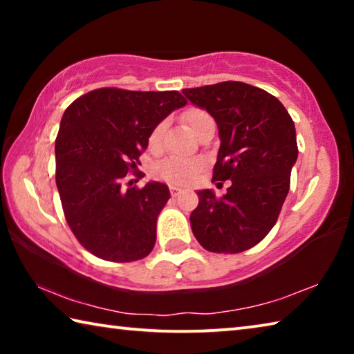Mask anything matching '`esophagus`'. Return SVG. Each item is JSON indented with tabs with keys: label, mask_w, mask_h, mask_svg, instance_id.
<instances>
[{
	"label": "esophagus",
	"mask_w": 354,
	"mask_h": 354,
	"mask_svg": "<svg viewBox=\"0 0 354 354\" xmlns=\"http://www.w3.org/2000/svg\"><path fill=\"white\" fill-rule=\"evenodd\" d=\"M170 192H171V196H178L181 194V189L176 187V185H170Z\"/></svg>",
	"instance_id": "34e87169"
}]
</instances>
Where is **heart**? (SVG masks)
<instances>
[{"mask_svg":"<svg viewBox=\"0 0 354 354\" xmlns=\"http://www.w3.org/2000/svg\"><path fill=\"white\" fill-rule=\"evenodd\" d=\"M209 113L203 109H190L184 113V120L187 127L195 133L203 122L209 120ZM165 129V123H159L151 134H149L148 143L151 148H158L162 140ZM203 169V162L198 159H179V158H167L153 167V175L170 184L187 185L194 181L196 173Z\"/></svg>","mask_w":354,"mask_h":354,"instance_id":"1","label":"heart"}]
</instances>
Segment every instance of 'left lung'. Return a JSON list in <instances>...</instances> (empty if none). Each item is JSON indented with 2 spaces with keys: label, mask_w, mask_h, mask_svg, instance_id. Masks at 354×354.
<instances>
[{
  "label": "left lung",
  "mask_w": 354,
  "mask_h": 354,
  "mask_svg": "<svg viewBox=\"0 0 354 354\" xmlns=\"http://www.w3.org/2000/svg\"><path fill=\"white\" fill-rule=\"evenodd\" d=\"M183 93L218 127L212 181H231L220 198L211 189L196 192L200 203L190 214L194 236L212 253L253 248L277 223L289 194L298 158L295 124L278 98L245 82L226 81Z\"/></svg>",
  "instance_id": "obj_1"
}]
</instances>
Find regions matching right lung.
<instances>
[{"instance_id":"obj_1","label":"right lung","mask_w":354,"mask_h":354,"mask_svg":"<svg viewBox=\"0 0 354 354\" xmlns=\"http://www.w3.org/2000/svg\"><path fill=\"white\" fill-rule=\"evenodd\" d=\"M187 104L176 91L97 88L64 112L56 139V184L65 218L84 248L111 262L139 261L156 243V221L170 198L165 184L123 189L151 131Z\"/></svg>"}]
</instances>
